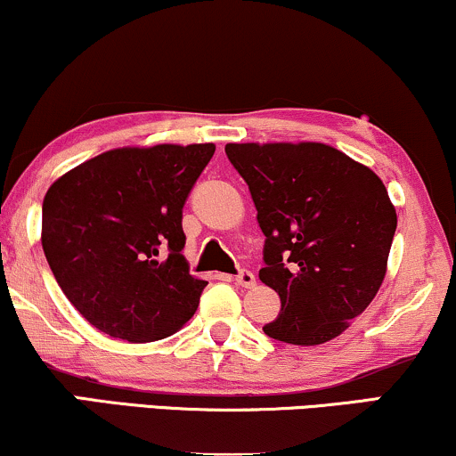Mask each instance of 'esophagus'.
<instances>
[{"label":"esophagus","instance_id":"obj_1","mask_svg":"<svg viewBox=\"0 0 456 456\" xmlns=\"http://www.w3.org/2000/svg\"><path fill=\"white\" fill-rule=\"evenodd\" d=\"M235 284H240L242 289H252L256 284L255 273L248 272V270H242L238 273V276H235Z\"/></svg>","mask_w":456,"mask_h":456}]
</instances>
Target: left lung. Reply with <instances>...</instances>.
<instances>
[{
	"mask_svg": "<svg viewBox=\"0 0 456 456\" xmlns=\"http://www.w3.org/2000/svg\"><path fill=\"white\" fill-rule=\"evenodd\" d=\"M265 235L259 281L281 295L263 331L318 346L363 314L387 276L397 212L363 163L322 142L224 146Z\"/></svg>",
	"mask_w": 456,
	"mask_h": 456,
	"instance_id": "left-lung-1",
	"label": "left lung"
}]
</instances>
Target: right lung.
Segmentation results:
<instances>
[{"instance_id": "right-lung-1", "label": "right lung", "mask_w": 456, "mask_h": 456, "mask_svg": "<svg viewBox=\"0 0 456 456\" xmlns=\"http://www.w3.org/2000/svg\"><path fill=\"white\" fill-rule=\"evenodd\" d=\"M216 146H123L80 163L42 204V248L74 308L131 344L174 336L206 281L184 259L183 206Z\"/></svg>"}]
</instances>
